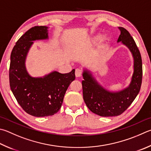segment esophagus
<instances>
[{
    "instance_id": "1",
    "label": "esophagus",
    "mask_w": 151,
    "mask_h": 151,
    "mask_svg": "<svg viewBox=\"0 0 151 151\" xmlns=\"http://www.w3.org/2000/svg\"><path fill=\"white\" fill-rule=\"evenodd\" d=\"M75 75L76 77H81L82 76V70L80 69V68H76Z\"/></svg>"
}]
</instances>
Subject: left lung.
Masks as SVG:
<instances>
[{
  "label": "left lung",
  "instance_id": "left-lung-1",
  "mask_svg": "<svg viewBox=\"0 0 151 151\" xmlns=\"http://www.w3.org/2000/svg\"><path fill=\"white\" fill-rule=\"evenodd\" d=\"M120 34L117 43L122 42L131 51L133 58V73L129 84L117 92L106 89L98 83L91 71L84 68L83 73V99L93 113L102 117L117 116L128 108L141 89L142 76L140 51L127 29L119 27Z\"/></svg>",
  "mask_w": 151,
  "mask_h": 151
}]
</instances>
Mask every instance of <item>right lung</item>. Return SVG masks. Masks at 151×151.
I'll list each match as a JSON object with an SVG mask.
<instances>
[{"instance_id":"1","label":"right lung","mask_w":151,"mask_h":151,"mask_svg":"<svg viewBox=\"0 0 151 151\" xmlns=\"http://www.w3.org/2000/svg\"><path fill=\"white\" fill-rule=\"evenodd\" d=\"M48 27L28 30L14 47L10 55V86L16 100L26 113L35 117L53 116L61 108L68 86L75 79V70L62 74L52 71L42 77H33L26 60L34 41L48 40Z\"/></svg>"}]
</instances>
